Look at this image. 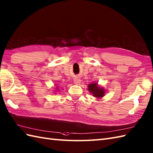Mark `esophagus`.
<instances>
[{"label": "esophagus", "mask_w": 153, "mask_h": 153, "mask_svg": "<svg viewBox=\"0 0 153 153\" xmlns=\"http://www.w3.org/2000/svg\"><path fill=\"white\" fill-rule=\"evenodd\" d=\"M74 83L76 85H79L81 83V79L79 78H75L74 80Z\"/></svg>", "instance_id": "esophagus-1"}]
</instances>
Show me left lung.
I'll list each match as a JSON object with an SVG mask.
<instances>
[{"instance_id": "obj_1", "label": "left lung", "mask_w": 153, "mask_h": 153, "mask_svg": "<svg viewBox=\"0 0 153 153\" xmlns=\"http://www.w3.org/2000/svg\"><path fill=\"white\" fill-rule=\"evenodd\" d=\"M88 90L91 94H93V97L97 98H100L104 97L105 93L104 88L98 86L97 83H93L88 85Z\"/></svg>"}]
</instances>
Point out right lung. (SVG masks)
Listing matches in <instances>:
<instances>
[{
	"label": "right lung",
	"instance_id": "right-lung-1",
	"mask_svg": "<svg viewBox=\"0 0 153 153\" xmlns=\"http://www.w3.org/2000/svg\"><path fill=\"white\" fill-rule=\"evenodd\" d=\"M59 88H58L57 87H56V90H57V91H59Z\"/></svg>",
	"mask_w": 153,
	"mask_h": 153
}]
</instances>
